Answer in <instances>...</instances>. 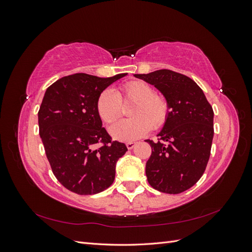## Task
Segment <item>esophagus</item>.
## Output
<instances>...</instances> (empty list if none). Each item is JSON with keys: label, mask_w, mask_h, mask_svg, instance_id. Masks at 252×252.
Here are the masks:
<instances>
[{"label": "esophagus", "mask_w": 252, "mask_h": 252, "mask_svg": "<svg viewBox=\"0 0 252 252\" xmlns=\"http://www.w3.org/2000/svg\"><path fill=\"white\" fill-rule=\"evenodd\" d=\"M135 145H136L135 142H129V143L126 144V146H127L128 149H132L135 146Z\"/></svg>", "instance_id": "34e87169"}]
</instances>
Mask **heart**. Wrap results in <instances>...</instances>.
<instances>
[{"instance_id": "1", "label": "heart", "mask_w": 252, "mask_h": 252, "mask_svg": "<svg viewBox=\"0 0 252 252\" xmlns=\"http://www.w3.org/2000/svg\"><path fill=\"white\" fill-rule=\"evenodd\" d=\"M121 101L134 102L130 110V116L133 118L118 121L109 128L111 136L117 141L138 140L151 128L158 129L163 126L168 117L169 105L163 95L155 94L147 83L131 81L124 84L118 94L111 89H106L98 95L96 109L105 123L111 124L120 117Z\"/></svg>"}]
</instances>
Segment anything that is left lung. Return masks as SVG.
Returning <instances> with one entry per match:
<instances>
[{
    "label": "left lung",
    "mask_w": 252,
    "mask_h": 252,
    "mask_svg": "<svg viewBox=\"0 0 252 252\" xmlns=\"http://www.w3.org/2000/svg\"><path fill=\"white\" fill-rule=\"evenodd\" d=\"M154 85L166 98L169 112L159 141L146 140L151 156L146 177L152 188L177 194L201 179L210 157L213 110L203 90L184 74L168 69L133 74Z\"/></svg>",
    "instance_id": "8db88e82"
}]
</instances>
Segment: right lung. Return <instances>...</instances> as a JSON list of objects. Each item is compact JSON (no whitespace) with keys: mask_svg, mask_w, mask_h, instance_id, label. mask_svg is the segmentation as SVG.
Returning <instances> with one entry per match:
<instances>
[{"mask_svg":"<svg viewBox=\"0 0 252 252\" xmlns=\"http://www.w3.org/2000/svg\"><path fill=\"white\" fill-rule=\"evenodd\" d=\"M126 75L98 78L74 73L45 91L37 113L40 136L53 174L74 193L95 194L114 181L117 162L127 147L111 142L102 127L96 102L106 88Z\"/></svg>","mask_w":252,"mask_h":252,"instance_id":"add662e5","label":"right lung"}]
</instances>
